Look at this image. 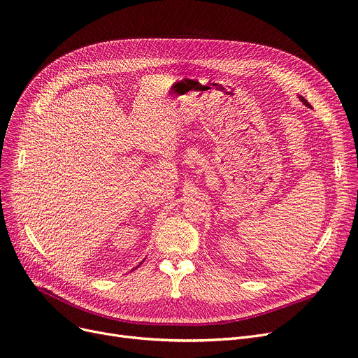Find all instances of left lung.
Listing matches in <instances>:
<instances>
[{
  "label": "left lung",
  "instance_id": "obj_1",
  "mask_svg": "<svg viewBox=\"0 0 358 358\" xmlns=\"http://www.w3.org/2000/svg\"><path fill=\"white\" fill-rule=\"evenodd\" d=\"M297 97H299V100L301 101V103H303V105H304L306 108H309V109H312V105H310V103H309V101H308V100H306V99H304L303 96H300V94H299Z\"/></svg>",
  "mask_w": 358,
  "mask_h": 358
}]
</instances>
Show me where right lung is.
I'll return each mask as SVG.
<instances>
[{
  "label": "right lung",
  "instance_id": "right-lung-1",
  "mask_svg": "<svg viewBox=\"0 0 358 358\" xmlns=\"http://www.w3.org/2000/svg\"><path fill=\"white\" fill-rule=\"evenodd\" d=\"M141 264H143V262H140V265H141ZM140 265H137V268H138V266H140ZM137 268H134V269H137ZM134 269H132V271H134Z\"/></svg>",
  "mask_w": 358,
  "mask_h": 358
}]
</instances>
